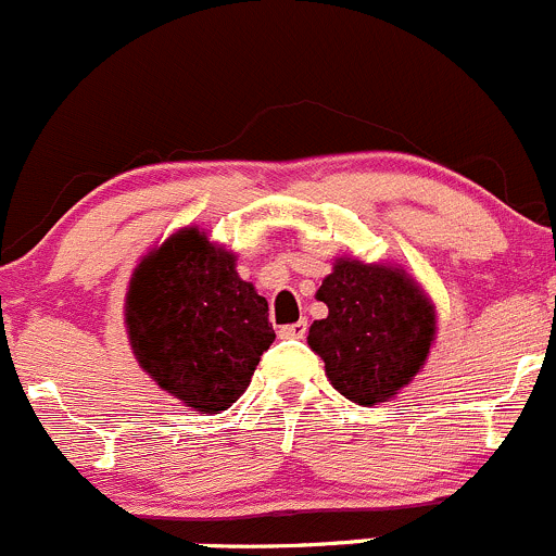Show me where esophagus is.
Masks as SVG:
<instances>
[{"instance_id":"esophagus-1","label":"esophagus","mask_w":556,"mask_h":556,"mask_svg":"<svg viewBox=\"0 0 556 556\" xmlns=\"http://www.w3.org/2000/svg\"><path fill=\"white\" fill-rule=\"evenodd\" d=\"M280 339H304L307 333V320H296V324H289L280 328Z\"/></svg>"}]
</instances>
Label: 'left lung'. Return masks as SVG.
Here are the masks:
<instances>
[{"mask_svg": "<svg viewBox=\"0 0 556 556\" xmlns=\"http://www.w3.org/2000/svg\"><path fill=\"white\" fill-rule=\"evenodd\" d=\"M328 307L307 344L337 392L357 405L397 397L427 363L438 313L421 283L392 262L337 256L318 289Z\"/></svg>", "mask_w": 556, "mask_h": 556, "instance_id": "left-lung-1", "label": "left lung"}]
</instances>
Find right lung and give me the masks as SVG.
<instances>
[{
	"label": "right lung",
	"mask_w": 556,
	"mask_h": 556,
	"mask_svg": "<svg viewBox=\"0 0 556 556\" xmlns=\"http://www.w3.org/2000/svg\"><path fill=\"white\" fill-rule=\"evenodd\" d=\"M236 252L195 225L140 260L124 300V326L140 368L199 414L228 410L247 392L276 331L267 300L236 270Z\"/></svg>",
	"instance_id": "add662e5"
}]
</instances>
